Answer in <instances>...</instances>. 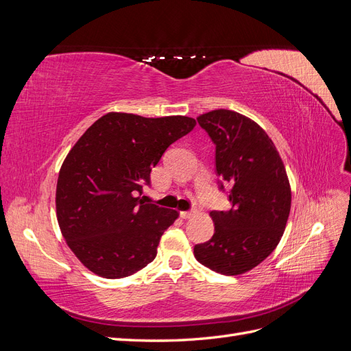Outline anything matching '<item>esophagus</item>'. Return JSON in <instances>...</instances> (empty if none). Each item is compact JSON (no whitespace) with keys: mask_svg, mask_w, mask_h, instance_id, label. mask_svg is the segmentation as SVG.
I'll return each instance as SVG.
<instances>
[{"mask_svg":"<svg viewBox=\"0 0 351 351\" xmlns=\"http://www.w3.org/2000/svg\"><path fill=\"white\" fill-rule=\"evenodd\" d=\"M180 215H182V218H184V219L192 218L196 215V210H182L180 212Z\"/></svg>","mask_w":351,"mask_h":351,"instance_id":"34e87169","label":"esophagus"}]
</instances>
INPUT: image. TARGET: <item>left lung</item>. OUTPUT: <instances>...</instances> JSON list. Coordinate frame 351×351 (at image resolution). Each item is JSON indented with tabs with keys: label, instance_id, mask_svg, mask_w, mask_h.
<instances>
[{
	"label": "left lung",
	"instance_id": "8db88e82",
	"mask_svg": "<svg viewBox=\"0 0 351 351\" xmlns=\"http://www.w3.org/2000/svg\"><path fill=\"white\" fill-rule=\"evenodd\" d=\"M217 146L218 176L231 186L227 212L214 210L215 232L195 258L222 275H241L267 259L284 234L291 187L282 159L262 127L231 110L197 117Z\"/></svg>",
	"mask_w": 351,
	"mask_h": 351
}]
</instances>
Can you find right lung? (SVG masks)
Wrapping results in <instances>:
<instances>
[{
    "label": "right lung",
    "instance_id": "obj_1",
    "mask_svg": "<svg viewBox=\"0 0 351 351\" xmlns=\"http://www.w3.org/2000/svg\"><path fill=\"white\" fill-rule=\"evenodd\" d=\"M195 125L184 115L147 119L112 111L74 143L58 174L57 221L89 271L124 278L155 259L178 210L146 204L139 195L167 147Z\"/></svg>",
    "mask_w": 351,
    "mask_h": 351
}]
</instances>
